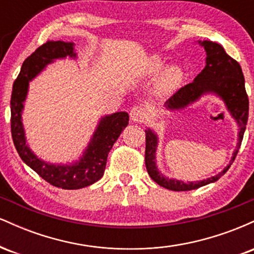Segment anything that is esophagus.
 Returning a JSON list of instances; mask_svg holds the SVG:
<instances>
[{"instance_id": "1", "label": "esophagus", "mask_w": 254, "mask_h": 254, "mask_svg": "<svg viewBox=\"0 0 254 254\" xmlns=\"http://www.w3.org/2000/svg\"><path fill=\"white\" fill-rule=\"evenodd\" d=\"M147 117H148V113L144 107L135 106L130 110V118L131 121L135 122V123H142V122L145 121V118Z\"/></svg>"}]
</instances>
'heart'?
Instances as JSON below:
<instances>
[{"mask_svg":"<svg viewBox=\"0 0 254 254\" xmlns=\"http://www.w3.org/2000/svg\"><path fill=\"white\" fill-rule=\"evenodd\" d=\"M164 65V58L157 56V55H154L148 61L147 70L145 71H147L148 75H154L161 70ZM184 76H185V74H184L183 68L178 65V64H172V65L166 66L164 71L160 74L155 83V87H154L155 94L159 95V97H166V95H170L172 93H174L182 86Z\"/></svg>","mask_w":254,"mask_h":254,"instance_id":"b5f03b06","label":"heart"}]
</instances>
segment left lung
<instances>
[{
    "label": "left lung",
    "instance_id": "1",
    "mask_svg": "<svg viewBox=\"0 0 254 254\" xmlns=\"http://www.w3.org/2000/svg\"><path fill=\"white\" fill-rule=\"evenodd\" d=\"M205 50V68L194 77L191 83L180 88L164 105L165 110L171 112L183 111L196 104L205 95H214L223 101L224 106L235 121L238 130V143L230 157L229 164L218 172L216 176L198 182H183L176 178H168L157 167L156 151L159 147V135L155 130L145 129V167L148 174L156 184L172 191H190L215 183L228 171L237 156L243 141L249 119V97L245 89V78L241 66L233 60L220 44L210 40L197 42Z\"/></svg>",
    "mask_w": 254,
    "mask_h": 254
}]
</instances>
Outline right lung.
<instances>
[{"label":"right lung","mask_w":254,"mask_h":254,"mask_svg":"<svg viewBox=\"0 0 254 254\" xmlns=\"http://www.w3.org/2000/svg\"><path fill=\"white\" fill-rule=\"evenodd\" d=\"M65 58H78L75 44L57 40L43 44L22 63L21 70L11 90V137L22 161L44 180L64 190H77L92 185L104 176L107 155L122 131L129 124V115L127 112H116L101 116L87 147L82 154L71 162H50L38 157L27 143L22 123V113L30 82L45 70L49 64Z\"/></svg>","instance_id":"right-lung-1"}]
</instances>
